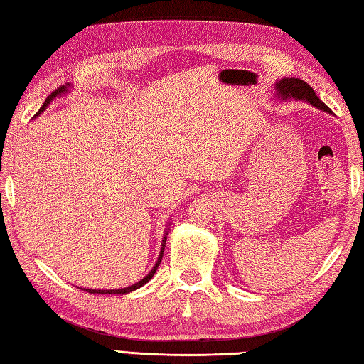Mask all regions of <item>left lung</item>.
<instances>
[{"label": "left lung", "mask_w": 364, "mask_h": 364, "mask_svg": "<svg viewBox=\"0 0 364 364\" xmlns=\"http://www.w3.org/2000/svg\"><path fill=\"white\" fill-rule=\"evenodd\" d=\"M276 92H277V97L282 100H287V98L301 100V101H306L309 105H313L314 108L331 112V109L318 98V95L314 93L313 88L309 87L306 82L295 79V77H291V79H281L279 82H276Z\"/></svg>", "instance_id": "left-lung-1"}]
</instances>
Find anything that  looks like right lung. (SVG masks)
<instances>
[{"instance_id":"right-lung-1","label":"right lung","mask_w":364,"mask_h":364,"mask_svg":"<svg viewBox=\"0 0 364 364\" xmlns=\"http://www.w3.org/2000/svg\"><path fill=\"white\" fill-rule=\"evenodd\" d=\"M68 92V87H59L58 90H55L53 92L50 97H48L46 100H45V103H43V106H41L40 108V111H38V114L40 112H43L45 109H46V106L51 103L53 100H55L58 95H61V93H65ZM37 114V116H38ZM166 235H168V232H166ZM166 238L168 237H164L163 238V243H161V253H159V256H158V261H156V264L153 266V269L146 274L145 277L141 279V281H139V282H135L134 285H129V287H126V289H112V290H98V289H82V290H85V291H88V294H108V295H124V294H130V291H134V290H136V289H140L141 285H145L146 282H150V279L154 276V272H156V269H158V266H159V263H161V259H163V255H164V247H166Z\"/></svg>"}]
</instances>
